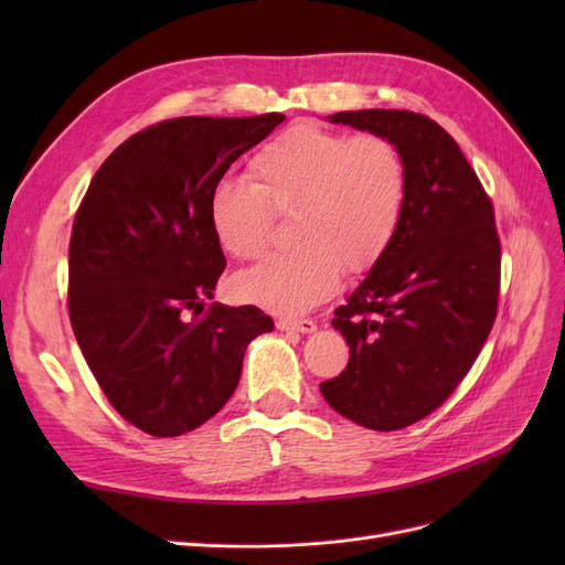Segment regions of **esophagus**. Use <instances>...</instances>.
I'll return each instance as SVG.
<instances>
[{"instance_id": "1", "label": "esophagus", "mask_w": 565, "mask_h": 565, "mask_svg": "<svg viewBox=\"0 0 565 565\" xmlns=\"http://www.w3.org/2000/svg\"><path fill=\"white\" fill-rule=\"evenodd\" d=\"M276 328L278 330H292V332H301V334H309V332H316V320L311 318H301V320H295V318H280L276 320Z\"/></svg>"}]
</instances>
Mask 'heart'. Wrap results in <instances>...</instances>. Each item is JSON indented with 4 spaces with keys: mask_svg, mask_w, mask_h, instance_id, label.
<instances>
[{
    "mask_svg": "<svg viewBox=\"0 0 565 565\" xmlns=\"http://www.w3.org/2000/svg\"><path fill=\"white\" fill-rule=\"evenodd\" d=\"M249 179L218 181L207 198L216 243L254 259L268 243L273 212H295L289 247L237 273L235 295L276 313H303L328 299L341 270L361 276L388 252L403 224L409 174L384 134L295 125L256 150Z\"/></svg>",
    "mask_w": 565,
    "mask_h": 565,
    "instance_id": "1",
    "label": "heart"
}]
</instances>
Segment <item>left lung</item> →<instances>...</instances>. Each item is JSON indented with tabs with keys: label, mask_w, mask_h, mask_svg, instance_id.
<instances>
[{
	"label": "left lung",
	"mask_w": 565,
	"mask_h": 565,
	"mask_svg": "<svg viewBox=\"0 0 565 565\" xmlns=\"http://www.w3.org/2000/svg\"><path fill=\"white\" fill-rule=\"evenodd\" d=\"M330 119L388 136L407 162L409 193L396 241L334 311L349 365L320 384L339 415L396 431L450 398L498 318L502 245L494 207L465 152L431 117L374 108Z\"/></svg>",
	"instance_id": "obj_1"
}]
</instances>
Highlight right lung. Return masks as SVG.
I'll list each match as a JSON object with an SVG mask.
<instances>
[{
  "label": "right lung",
  "instance_id": "obj_1",
  "mask_svg": "<svg viewBox=\"0 0 565 565\" xmlns=\"http://www.w3.org/2000/svg\"><path fill=\"white\" fill-rule=\"evenodd\" d=\"M285 119L174 117L117 146L73 221L67 313L84 361L136 429L172 438L214 417L241 382L247 344L273 330L256 306L212 303L226 256L207 198Z\"/></svg>",
  "mask_w": 565,
  "mask_h": 565
}]
</instances>
